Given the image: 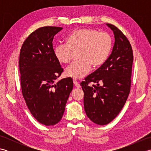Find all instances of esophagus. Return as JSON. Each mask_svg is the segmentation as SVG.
<instances>
[{
    "label": "esophagus",
    "instance_id": "1",
    "mask_svg": "<svg viewBox=\"0 0 151 151\" xmlns=\"http://www.w3.org/2000/svg\"><path fill=\"white\" fill-rule=\"evenodd\" d=\"M73 84H74V85H75V87H76V88H80L81 87L79 83H78L77 81H73Z\"/></svg>",
    "mask_w": 151,
    "mask_h": 151
}]
</instances>
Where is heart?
I'll use <instances>...</instances> for the list:
<instances>
[{
	"label": "heart",
	"mask_w": 151,
	"mask_h": 151,
	"mask_svg": "<svg viewBox=\"0 0 151 151\" xmlns=\"http://www.w3.org/2000/svg\"><path fill=\"white\" fill-rule=\"evenodd\" d=\"M112 47L110 35L89 28H80L69 33L65 44L54 47V55L62 64L69 63L74 53L78 52L79 60L67 67L65 73L69 77L81 79L89 73L92 65L101 66L107 60Z\"/></svg>",
	"instance_id": "heart-1"
}]
</instances>
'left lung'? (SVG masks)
Masks as SVG:
<instances>
[{"mask_svg": "<svg viewBox=\"0 0 151 151\" xmlns=\"http://www.w3.org/2000/svg\"><path fill=\"white\" fill-rule=\"evenodd\" d=\"M106 25L113 30L115 37L111 54L103 65L81 83L86 114L91 121L100 125L110 123L123 108L130 90L134 60L127 37L114 25ZM91 82L97 85L91 86L88 85Z\"/></svg>", "mask_w": 151, "mask_h": 151, "instance_id": "1", "label": "left lung"}]
</instances>
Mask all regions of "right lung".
Segmentation results:
<instances>
[{
    "instance_id": "add662e5",
    "label": "right lung",
    "mask_w": 151,
    "mask_h": 151,
    "mask_svg": "<svg viewBox=\"0 0 151 151\" xmlns=\"http://www.w3.org/2000/svg\"><path fill=\"white\" fill-rule=\"evenodd\" d=\"M62 27H41L24 41L19 56L22 96L34 117L46 126L56 124L73 88L71 78L56 82L63 72L54 55V36Z\"/></svg>"
}]
</instances>
